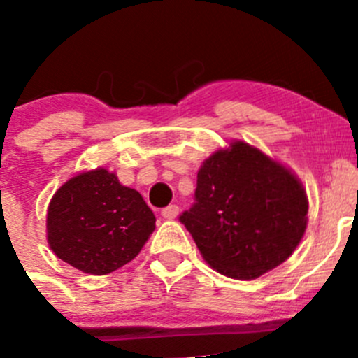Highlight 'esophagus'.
Listing matches in <instances>:
<instances>
[{"instance_id": "obj_1", "label": "esophagus", "mask_w": 358, "mask_h": 358, "mask_svg": "<svg viewBox=\"0 0 358 358\" xmlns=\"http://www.w3.org/2000/svg\"><path fill=\"white\" fill-rule=\"evenodd\" d=\"M178 211H180V208L176 206V204H169V206H166L164 210L161 211V215L164 218H168V220H173V218H176Z\"/></svg>"}]
</instances>
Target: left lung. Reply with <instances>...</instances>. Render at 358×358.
<instances>
[{"label": "left lung", "mask_w": 358, "mask_h": 358, "mask_svg": "<svg viewBox=\"0 0 358 358\" xmlns=\"http://www.w3.org/2000/svg\"><path fill=\"white\" fill-rule=\"evenodd\" d=\"M194 197L180 222L204 260L229 278L253 280L275 269L306 231L308 197L299 180L243 141L203 162Z\"/></svg>", "instance_id": "1"}]
</instances>
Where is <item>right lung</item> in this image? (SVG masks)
I'll use <instances>...</instances> for the list:
<instances>
[{"label": "right lung", "mask_w": 358, "mask_h": 358, "mask_svg": "<svg viewBox=\"0 0 358 358\" xmlns=\"http://www.w3.org/2000/svg\"><path fill=\"white\" fill-rule=\"evenodd\" d=\"M154 229L141 194L103 168L73 176L48 204L52 252L89 275H108L131 262Z\"/></svg>", "instance_id": "add662e5"}]
</instances>
